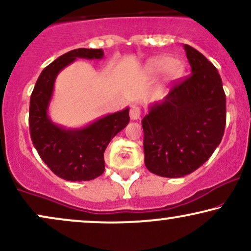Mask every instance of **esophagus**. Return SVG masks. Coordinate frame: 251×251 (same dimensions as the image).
Listing matches in <instances>:
<instances>
[{
  "label": "esophagus",
  "mask_w": 251,
  "mask_h": 251,
  "mask_svg": "<svg viewBox=\"0 0 251 251\" xmlns=\"http://www.w3.org/2000/svg\"><path fill=\"white\" fill-rule=\"evenodd\" d=\"M141 108L137 107V106H132L131 109H130V119L132 121H136L138 120L141 117Z\"/></svg>",
  "instance_id": "obj_1"
}]
</instances>
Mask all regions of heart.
<instances>
[{"instance_id": "obj_1", "label": "heart", "mask_w": 251, "mask_h": 251, "mask_svg": "<svg viewBox=\"0 0 251 251\" xmlns=\"http://www.w3.org/2000/svg\"><path fill=\"white\" fill-rule=\"evenodd\" d=\"M148 76L154 78L164 72V82L175 83L180 80L186 72V64L179 58H171L170 55H154L147 60L143 67Z\"/></svg>"}]
</instances>
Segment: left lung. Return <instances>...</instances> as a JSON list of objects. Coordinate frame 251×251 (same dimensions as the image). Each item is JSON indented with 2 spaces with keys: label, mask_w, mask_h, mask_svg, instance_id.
Here are the masks:
<instances>
[{
  "label": "left lung",
  "mask_w": 251,
  "mask_h": 251,
  "mask_svg": "<svg viewBox=\"0 0 251 251\" xmlns=\"http://www.w3.org/2000/svg\"><path fill=\"white\" fill-rule=\"evenodd\" d=\"M191 75L142 120L144 163L150 172L180 178L199 169L219 147L226 126V94L216 67L184 44Z\"/></svg>",
  "instance_id": "8db88e82"
}]
</instances>
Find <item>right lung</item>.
Here are the masks:
<instances>
[{
	"label": "right lung",
	"mask_w": 251,
	"mask_h": 251,
	"mask_svg": "<svg viewBox=\"0 0 251 251\" xmlns=\"http://www.w3.org/2000/svg\"><path fill=\"white\" fill-rule=\"evenodd\" d=\"M102 49H76L60 55L40 73L30 98L29 125L33 147L58 177L87 181L104 171L103 153L111 138L129 123V108L108 114L81 128H65L49 116L54 82L61 70L78 58L102 59Z\"/></svg>",
	"instance_id": "add662e5"
}]
</instances>
